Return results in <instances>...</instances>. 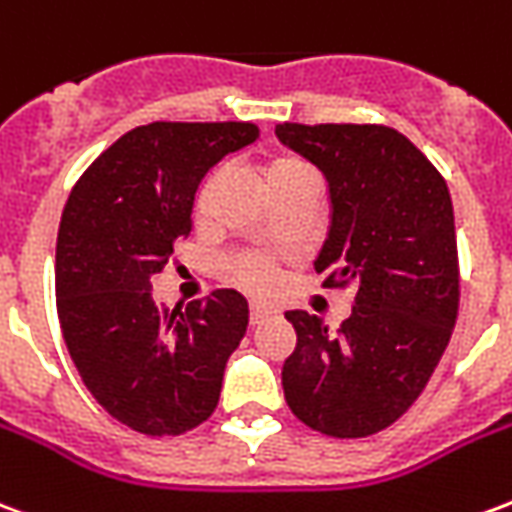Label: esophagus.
Listing matches in <instances>:
<instances>
[{
  "instance_id": "34e87169",
  "label": "esophagus",
  "mask_w": 512,
  "mask_h": 512,
  "mask_svg": "<svg viewBox=\"0 0 512 512\" xmlns=\"http://www.w3.org/2000/svg\"><path fill=\"white\" fill-rule=\"evenodd\" d=\"M271 315H274V312L268 310V307H263V304H252V307H249V323H252V326L266 323Z\"/></svg>"
}]
</instances>
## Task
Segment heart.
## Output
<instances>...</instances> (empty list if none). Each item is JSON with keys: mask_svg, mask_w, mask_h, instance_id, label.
<instances>
[{"mask_svg": "<svg viewBox=\"0 0 512 512\" xmlns=\"http://www.w3.org/2000/svg\"><path fill=\"white\" fill-rule=\"evenodd\" d=\"M263 178H266V186L271 191V197L279 194V191H288L293 186H301V183H315V172L312 167L299 156H271L263 164ZM219 180L222 175L219 172H211L208 178L202 180L200 191H197V216H205L208 208H211V200L216 189H219ZM230 277L246 290H266L271 282H274V257L266 255V252H241L230 260Z\"/></svg>", "mask_w": 512, "mask_h": 512, "instance_id": "1", "label": "heart"}]
</instances>
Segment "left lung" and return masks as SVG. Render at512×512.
Returning a JSON list of instances; mask_svg holds the SVG:
<instances>
[{
	"label": "left lung",
	"mask_w": 512,
	"mask_h": 512,
	"mask_svg": "<svg viewBox=\"0 0 512 512\" xmlns=\"http://www.w3.org/2000/svg\"><path fill=\"white\" fill-rule=\"evenodd\" d=\"M279 142L321 169L332 227L315 260L323 288H354L329 323L293 310L296 348L282 365L290 411L334 439L389 428L439 365L461 301L450 189L422 150L389 126H277Z\"/></svg>",
	"instance_id": "8db88e82"
}]
</instances>
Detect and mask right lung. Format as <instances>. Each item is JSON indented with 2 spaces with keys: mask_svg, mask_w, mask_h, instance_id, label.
Here are the masks:
<instances>
[{
  "mask_svg": "<svg viewBox=\"0 0 512 512\" xmlns=\"http://www.w3.org/2000/svg\"><path fill=\"white\" fill-rule=\"evenodd\" d=\"M255 123L139 126L76 180L57 233V315L73 365L101 406L136 433L180 436L211 417L224 365L249 323L246 299L213 290L169 312L150 279L191 233L194 191Z\"/></svg>",
  "mask_w": 512,
  "mask_h": 512,
  "instance_id": "1",
  "label": "right lung"
}]
</instances>
